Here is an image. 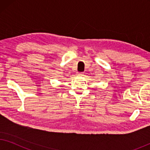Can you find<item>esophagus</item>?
<instances>
[{"mask_svg": "<svg viewBox=\"0 0 150 150\" xmlns=\"http://www.w3.org/2000/svg\"><path fill=\"white\" fill-rule=\"evenodd\" d=\"M79 76H84V72H79L78 73Z\"/></svg>", "mask_w": 150, "mask_h": 150, "instance_id": "obj_1", "label": "esophagus"}]
</instances>
